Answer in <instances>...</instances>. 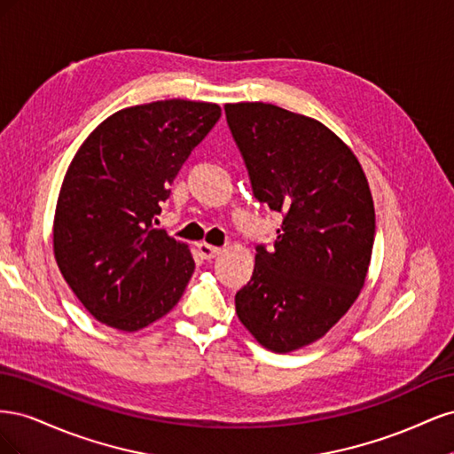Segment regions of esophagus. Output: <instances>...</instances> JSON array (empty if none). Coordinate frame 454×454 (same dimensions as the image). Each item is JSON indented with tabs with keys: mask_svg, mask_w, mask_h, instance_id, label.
Masks as SVG:
<instances>
[{
	"mask_svg": "<svg viewBox=\"0 0 454 454\" xmlns=\"http://www.w3.org/2000/svg\"><path fill=\"white\" fill-rule=\"evenodd\" d=\"M219 252H222V248H217V246L206 244V242H200V244H199V255H200L202 259H214Z\"/></svg>",
	"mask_w": 454,
	"mask_h": 454,
	"instance_id": "1",
	"label": "esophagus"
}]
</instances>
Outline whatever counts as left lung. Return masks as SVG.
I'll return each instance as SVG.
<instances>
[{
	"mask_svg": "<svg viewBox=\"0 0 454 454\" xmlns=\"http://www.w3.org/2000/svg\"><path fill=\"white\" fill-rule=\"evenodd\" d=\"M254 195L282 212L274 248L257 246L239 320L267 350L322 339L358 299L375 240L362 164L320 121L263 102L225 104Z\"/></svg>",
	"mask_w": 454,
	"mask_h": 454,
	"instance_id": "8db88e82",
	"label": "left lung"
}]
</instances>
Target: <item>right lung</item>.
Returning a JSON list of instances; mask_svg holds the SVG:
<instances>
[{
  "instance_id": "obj_1",
  "label": "right lung",
  "mask_w": 454,
  "mask_h": 454,
  "mask_svg": "<svg viewBox=\"0 0 454 454\" xmlns=\"http://www.w3.org/2000/svg\"><path fill=\"white\" fill-rule=\"evenodd\" d=\"M222 117L212 102L159 100L109 115L64 176L52 250L96 320L138 332L168 314L195 272L189 246L153 229L187 157Z\"/></svg>"
}]
</instances>
